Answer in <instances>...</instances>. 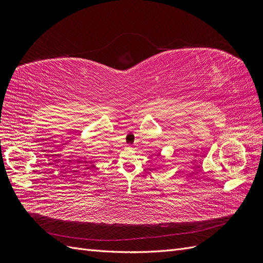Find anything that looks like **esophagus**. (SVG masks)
Returning a JSON list of instances; mask_svg holds the SVG:
<instances>
[{
    "label": "esophagus",
    "mask_w": 263,
    "mask_h": 263,
    "mask_svg": "<svg viewBox=\"0 0 263 263\" xmlns=\"http://www.w3.org/2000/svg\"><path fill=\"white\" fill-rule=\"evenodd\" d=\"M126 148H127V149H133V146H129V145H128V146H126Z\"/></svg>",
    "instance_id": "1"
}]
</instances>
